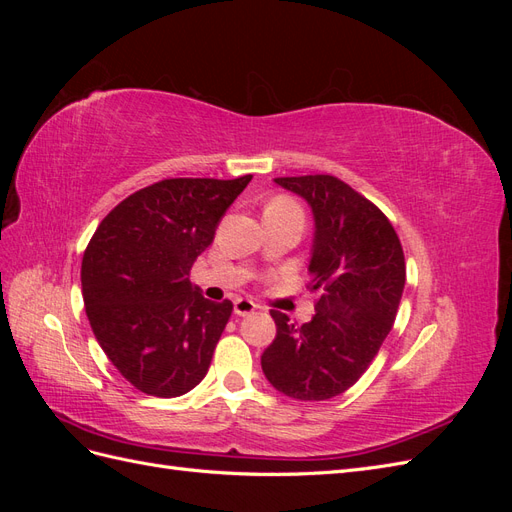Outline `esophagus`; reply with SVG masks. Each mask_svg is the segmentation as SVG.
<instances>
[{
    "instance_id": "obj_1",
    "label": "esophagus",
    "mask_w": 512,
    "mask_h": 512,
    "mask_svg": "<svg viewBox=\"0 0 512 512\" xmlns=\"http://www.w3.org/2000/svg\"><path fill=\"white\" fill-rule=\"evenodd\" d=\"M258 309V305L252 299H237L235 301V314L237 316H250Z\"/></svg>"
}]
</instances>
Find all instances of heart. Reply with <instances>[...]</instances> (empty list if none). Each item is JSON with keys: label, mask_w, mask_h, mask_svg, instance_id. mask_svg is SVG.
<instances>
[{"label": "heart", "mask_w": 512, "mask_h": 512, "mask_svg": "<svg viewBox=\"0 0 512 512\" xmlns=\"http://www.w3.org/2000/svg\"><path fill=\"white\" fill-rule=\"evenodd\" d=\"M288 205H294V203H292L290 198H284V196H282V198H275L269 207H288Z\"/></svg>", "instance_id": "heart-1"}]
</instances>
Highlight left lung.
<instances>
[{
	"instance_id": "8db88e82",
	"label": "left lung",
	"mask_w": 512,
	"mask_h": 512,
	"mask_svg": "<svg viewBox=\"0 0 512 512\" xmlns=\"http://www.w3.org/2000/svg\"><path fill=\"white\" fill-rule=\"evenodd\" d=\"M314 211L316 239L307 288L318 292L312 322L273 309L277 335L262 371L277 391L324 401L348 391L391 333L406 284L404 247L389 218L333 175L273 179Z\"/></svg>"
}]
</instances>
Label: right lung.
Listing matches in <instances>:
<instances>
[{
	"label": "right lung",
	"instance_id": "1",
	"mask_svg": "<svg viewBox=\"0 0 512 512\" xmlns=\"http://www.w3.org/2000/svg\"><path fill=\"white\" fill-rule=\"evenodd\" d=\"M252 181L162 179L130 194L87 243L81 267L91 329L119 374L153 397H179L207 376L232 303L190 284L226 209Z\"/></svg>",
	"mask_w": 512,
	"mask_h": 512
}]
</instances>
